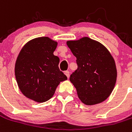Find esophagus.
<instances>
[{"label": "esophagus", "mask_w": 132, "mask_h": 132, "mask_svg": "<svg viewBox=\"0 0 132 132\" xmlns=\"http://www.w3.org/2000/svg\"><path fill=\"white\" fill-rule=\"evenodd\" d=\"M64 74H65V75L66 76H67V78H69V77H70V72L69 71H65L64 72Z\"/></svg>", "instance_id": "34e87169"}]
</instances>
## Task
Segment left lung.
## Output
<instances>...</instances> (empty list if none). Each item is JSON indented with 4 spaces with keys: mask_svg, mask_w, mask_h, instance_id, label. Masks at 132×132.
Wrapping results in <instances>:
<instances>
[{
    "mask_svg": "<svg viewBox=\"0 0 132 132\" xmlns=\"http://www.w3.org/2000/svg\"><path fill=\"white\" fill-rule=\"evenodd\" d=\"M76 57L78 68L70 81L76 88L84 104L94 105L102 102L112 93L116 82L115 62L106 47L88 37L68 41Z\"/></svg>",
    "mask_w": 132,
    "mask_h": 132,
    "instance_id": "1",
    "label": "left lung"
}]
</instances>
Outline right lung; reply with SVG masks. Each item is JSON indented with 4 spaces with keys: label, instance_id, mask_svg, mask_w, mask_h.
I'll list each match as a JSON object with an SVG mask.
<instances>
[{
    "label": "right lung",
    "instance_id": "1",
    "mask_svg": "<svg viewBox=\"0 0 132 132\" xmlns=\"http://www.w3.org/2000/svg\"><path fill=\"white\" fill-rule=\"evenodd\" d=\"M57 42L40 37L26 43L15 64V76L20 91L37 102L52 98L60 82L67 77L60 70V59L54 55Z\"/></svg>",
    "mask_w": 132,
    "mask_h": 132
}]
</instances>
